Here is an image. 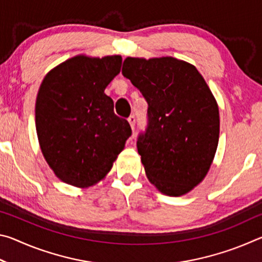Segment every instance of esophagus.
<instances>
[{"mask_svg":"<svg viewBox=\"0 0 262 262\" xmlns=\"http://www.w3.org/2000/svg\"><path fill=\"white\" fill-rule=\"evenodd\" d=\"M128 122H129V125L132 127V129L134 130L135 129V123H136V118L135 115H130L129 118H128Z\"/></svg>","mask_w":262,"mask_h":262,"instance_id":"34e87169","label":"esophagus"}]
</instances>
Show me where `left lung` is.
Masks as SVG:
<instances>
[{
	"instance_id": "obj_1",
	"label": "left lung",
	"mask_w": 262,
	"mask_h": 262,
	"mask_svg": "<svg viewBox=\"0 0 262 262\" xmlns=\"http://www.w3.org/2000/svg\"><path fill=\"white\" fill-rule=\"evenodd\" d=\"M122 75L148 103L137 139L145 174L159 192L180 196L205 178L220 136L219 106L205 78L174 57H127Z\"/></svg>"
}]
</instances>
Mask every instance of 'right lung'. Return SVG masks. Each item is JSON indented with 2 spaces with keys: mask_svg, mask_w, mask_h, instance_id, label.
Wrapping results in <instances>:
<instances>
[{
  "mask_svg": "<svg viewBox=\"0 0 262 262\" xmlns=\"http://www.w3.org/2000/svg\"><path fill=\"white\" fill-rule=\"evenodd\" d=\"M120 55H77L48 73L35 101V128L48 165L66 184L88 187L108 173L132 128L115 115L105 88Z\"/></svg>",
  "mask_w": 262,
  "mask_h": 262,
  "instance_id": "right-lung-1",
  "label": "right lung"
}]
</instances>
